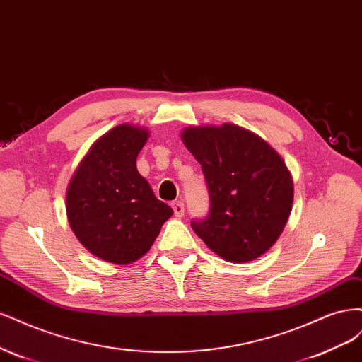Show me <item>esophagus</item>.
Returning <instances> with one entry per match:
<instances>
[{
    "label": "esophagus",
    "mask_w": 362,
    "mask_h": 362,
    "mask_svg": "<svg viewBox=\"0 0 362 362\" xmlns=\"http://www.w3.org/2000/svg\"><path fill=\"white\" fill-rule=\"evenodd\" d=\"M172 208H173V213H175V216H177L178 218H181V217L184 216L185 208H184V204H182L181 201L173 202V204H172Z\"/></svg>",
    "instance_id": "34e87169"
}]
</instances>
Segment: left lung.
Instances as JSON below:
<instances>
[{
    "label": "left lung",
    "instance_id": "obj_1",
    "mask_svg": "<svg viewBox=\"0 0 362 362\" xmlns=\"http://www.w3.org/2000/svg\"><path fill=\"white\" fill-rule=\"evenodd\" d=\"M181 139L201 163L210 214L193 231L229 262H249L276 243L291 213L293 178L264 139L234 124L182 129Z\"/></svg>",
    "mask_w": 362,
    "mask_h": 362
}]
</instances>
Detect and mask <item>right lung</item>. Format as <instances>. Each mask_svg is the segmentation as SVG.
Masks as SVG:
<instances>
[{
	"instance_id": "1",
	"label": "right lung",
	"mask_w": 362,
	"mask_h": 362,
	"mask_svg": "<svg viewBox=\"0 0 362 362\" xmlns=\"http://www.w3.org/2000/svg\"><path fill=\"white\" fill-rule=\"evenodd\" d=\"M148 137L146 128L131 124L107 131L80 161L66 190L75 237L95 257L119 266L144 257L173 214L136 166Z\"/></svg>"
}]
</instances>
